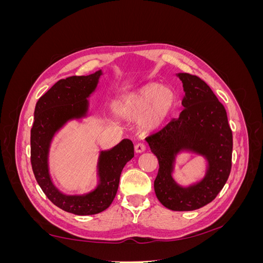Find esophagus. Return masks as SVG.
Returning a JSON list of instances; mask_svg holds the SVG:
<instances>
[{"instance_id":"obj_1","label":"esophagus","mask_w":263,"mask_h":263,"mask_svg":"<svg viewBox=\"0 0 263 263\" xmlns=\"http://www.w3.org/2000/svg\"><path fill=\"white\" fill-rule=\"evenodd\" d=\"M145 150H146V146L144 144H141V142H138V144L135 145V153L136 154L144 153Z\"/></svg>"}]
</instances>
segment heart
<instances>
[{
	"instance_id": "heart-1",
	"label": "heart",
	"mask_w": 263,
	"mask_h": 263,
	"mask_svg": "<svg viewBox=\"0 0 263 263\" xmlns=\"http://www.w3.org/2000/svg\"><path fill=\"white\" fill-rule=\"evenodd\" d=\"M177 101L178 94L173 87L153 82L125 94L119 101L118 112L127 121H141L144 128L153 130L170 117Z\"/></svg>"
}]
</instances>
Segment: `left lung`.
Returning <instances> with one entry per match:
<instances>
[{"instance_id": "obj_1", "label": "left lung", "mask_w": 263, "mask_h": 263, "mask_svg": "<svg viewBox=\"0 0 263 263\" xmlns=\"http://www.w3.org/2000/svg\"><path fill=\"white\" fill-rule=\"evenodd\" d=\"M184 97L183 110L164 128L146 138L158 158L159 171L154 186L157 198L171 211H194L211 203L224 187L232 169L233 133L225 107L202 79L177 73ZM182 152L201 155L206 168L203 178L182 186L173 178Z\"/></svg>"}]
</instances>
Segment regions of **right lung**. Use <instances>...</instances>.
<instances>
[{
	"mask_svg": "<svg viewBox=\"0 0 263 263\" xmlns=\"http://www.w3.org/2000/svg\"><path fill=\"white\" fill-rule=\"evenodd\" d=\"M103 71L69 77L54 83L38 100L30 130V161L36 181L46 196L61 210L74 215H94L105 211L116 195L125 164L134 157L132 140L123 139L109 149H100L97 185L89 192L65 193L54 184L49 171L53 138L70 122L82 123L90 115V101Z\"/></svg>",
	"mask_w": 263,
	"mask_h": 263,
	"instance_id": "obj_1",
	"label": "right lung"
}]
</instances>
